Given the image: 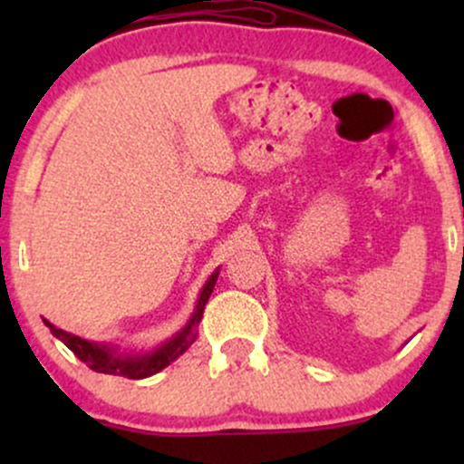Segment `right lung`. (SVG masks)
<instances>
[{
	"mask_svg": "<svg viewBox=\"0 0 464 464\" xmlns=\"http://www.w3.org/2000/svg\"><path fill=\"white\" fill-rule=\"evenodd\" d=\"M216 281H218V273L211 275L209 281H207L205 287H202L194 316L189 318L188 324H185L183 332L174 335V338L169 340V343H165L161 349H157L154 353H148V355H117L111 347L89 343V340L78 338V335L63 332V329L54 327V324H50L47 321L45 324L50 327V332L54 334L58 340H63V343L73 351V355H76L80 362H84L92 371L106 372V375H121V377H129V380H143V377H150L154 372L165 369L169 362L177 360L179 355L183 353V351H188L189 344L194 343L196 327H198L207 301H209L211 292H214Z\"/></svg>",
	"mask_w": 464,
	"mask_h": 464,
	"instance_id": "obj_1",
	"label": "right lung"
}]
</instances>
